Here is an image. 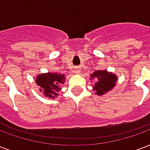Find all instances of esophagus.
Instances as JSON below:
<instances>
[{
  "label": "esophagus",
  "instance_id": "1",
  "mask_svg": "<svg viewBox=\"0 0 150 150\" xmlns=\"http://www.w3.org/2000/svg\"><path fill=\"white\" fill-rule=\"evenodd\" d=\"M74 71H75V73H79V72L81 71V70L79 69V67H75V70H74Z\"/></svg>",
  "mask_w": 150,
  "mask_h": 150
}]
</instances>
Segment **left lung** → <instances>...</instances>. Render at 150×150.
I'll list each match as a JSON object with an SVG mask.
<instances>
[{
  "mask_svg": "<svg viewBox=\"0 0 150 150\" xmlns=\"http://www.w3.org/2000/svg\"><path fill=\"white\" fill-rule=\"evenodd\" d=\"M91 77L97 79V82L94 85L93 90L96 91V94L99 96L112 90L116 84L117 79L116 75L108 73L106 71H96L91 75Z\"/></svg>",
  "mask_w": 150,
  "mask_h": 150,
  "instance_id": "8db88e82",
  "label": "left lung"
}]
</instances>
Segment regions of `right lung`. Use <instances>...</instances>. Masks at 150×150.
I'll list each match as a JSON object with an SVG mask.
<instances>
[{"instance_id":"obj_1","label":"right lung","mask_w":150,"mask_h":150,"mask_svg":"<svg viewBox=\"0 0 150 150\" xmlns=\"http://www.w3.org/2000/svg\"><path fill=\"white\" fill-rule=\"evenodd\" d=\"M64 75L56 73H47L39 75L36 79V83L39 86L40 91L46 97L54 98L58 96L60 91V84L64 83Z\"/></svg>"}]
</instances>
